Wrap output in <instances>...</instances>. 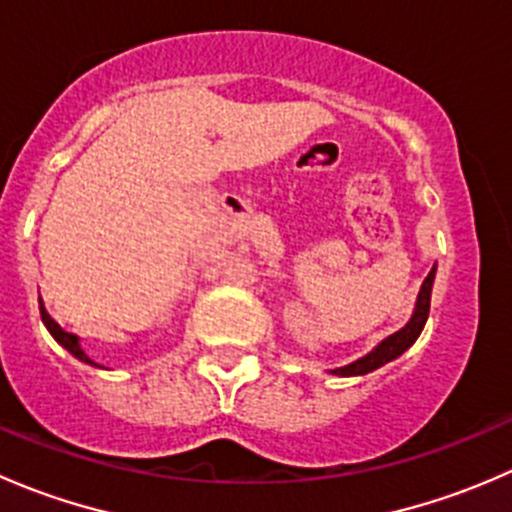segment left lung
<instances>
[{
	"label": "left lung",
	"instance_id": "left-lung-1",
	"mask_svg": "<svg viewBox=\"0 0 512 512\" xmlns=\"http://www.w3.org/2000/svg\"><path fill=\"white\" fill-rule=\"evenodd\" d=\"M433 280H436V265H433V270L428 272V277H426V280H423L421 289H418L414 314H411V319L404 324V327L399 329V332H394V334H389V337L381 339V342L376 344V347L371 349L369 354L359 356V359L349 361V364H344V366H337V369H329V374H334V376H364V374H371V371L381 369V366L389 364V361L399 359V356L404 354L406 349L414 347V342H416L418 337H421L423 327H426L428 312H431Z\"/></svg>",
	"mask_w": 512,
	"mask_h": 512
}]
</instances>
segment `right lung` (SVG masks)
I'll return each instance as SVG.
<instances>
[{"mask_svg": "<svg viewBox=\"0 0 512 512\" xmlns=\"http://www.w3.org/2000/svg\"><path fill=\"white\" fill-rule=\"evenodd\" d=\"M39 309H41V322H44V327L49 329V334H51V337H54L56 342H59L61 347L66 349V352H69V354H74L76 359H79V361H84V364H91V366H101V364H96V361L91 359V356L86 354L84 349H81V339L76 337V334H71V332H66V329H61L59 324H56L54 319L49 317V312H46V307H44V304H41V299H39ZM101 369H103V366H101Z\"/></svg>", "mask_w": 512, "mask_h": 512, "instance_id": "obj_1", "label": "right lung"}]
</instances>
